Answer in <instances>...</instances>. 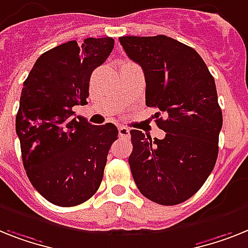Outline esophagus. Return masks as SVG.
Masks as SVG:
<instances>
[{
    "label": "esophagus",
    "instance_id": "esophagus-1",
    "mask_svg": "<svg viewBox=\"0 0 248 248\" xmlns=\"http://www.w3.org/2000/svg\"><path fill=\"white\" fill-rule=\"evenodd\" d=\"M129 136H130L129 129L126 128V126L120 125L119 126V137H122V138H129Z\"/></svg>",
    "mask_w": 248,
    "mask_h": 248
}]
</instances>
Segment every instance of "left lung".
<instances>
[{"mask_svg":"<svg viewBox=\"0 0 248 248\" xmlns=\"http://www.w3.org/2000/svg\"><path fill=\"white\" fill-rule=\"evenodd\" d=\"M129 58L142 67L146 105L157 108L166 132L152 139L130 130L129 165L139 191L161 205L190 199L209 177L218 157L222 110L216 82L195 49L166 35L120 36ZM161 112L168 116L162 120Z\"/></svg>","mask_w":248,"mask_h":248,"instance_id":"8db88e82","label":"left lung"}]
</instances>
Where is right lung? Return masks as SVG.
Instances as JSON below:
<instances>
[{"mask_svg": "<svg viewBox=\"0 0 248 248\" xmlns=\"http://www.w3.org/2000/svg\"><path fill=\"white\" fill-rule=\"evenodd\" d=\"M112 48L109 36L61 44L39 57L24 82L16 115L22 163L31 185L54 205L82 204L102 181L118 128L73 118V106L87 104L91 73Z\"/></svg>", "mask_w": 248, "mask_h": 248, "instance_id": "add662e5", "label": "right lung"}]
</instances>
